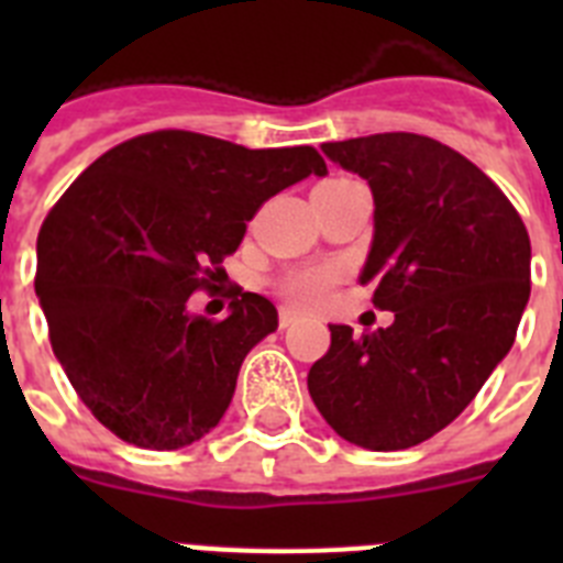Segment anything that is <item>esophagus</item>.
<instances>
[{
    "instance_id": "1",
    "label": "esophagus",
    "mask_w": 563,
    "mask_h": 563,
    "mask_svg": "<svg viewBox=\"0 0 563 563\" xmlns=\"http://www.w3.org/2000/svg\"><path fill=\"white\" fill-rule=\"evenodd\" d=\"M296 321H298V312L292 310V307H282V310H278V327H282V330L292 327Z\"/></svg>"
}]
</instances>
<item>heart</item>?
<instances>
[{
  "mask_svg": "<svg viewBox=\"0 0 563 563\" xmlns=\"http://www.w3.org/2000/svg\"><path fill=\"white\" fill-rule=\"evenodd\" d=\"M341 271L335 265H307L287 271L285 276L278 278V290L287 301L298 307H321L330 301L332 290H335Z\"/></svg>",
  "mask_w": 563,
  "mask_h": 563,
  "instance_id": "1",
  "label": "heart"
}]
</instances>
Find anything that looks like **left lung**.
Listing matches in <instances>:
<instances>
[{
    "label": "left lung",
    "mask_w": 563,
    "mask_h": 563,
    "mask_svg": "<svg viewBox=\"0 0 563 563\" xmlns=\"http://www.w3.org/2000/svg\"><path fill=\"white\" fill-rule=\"evenodd\" d=\"M375 197L361 273L386 330L332 324L307 389L335 434L369 451L420 445L465 411L510 352L530 298V236L514 202L445 143L411 132L324 143Z\"/></svg>",
    "instance_id": "obj_1"
}]
</instances>
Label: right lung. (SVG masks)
Returning <instances> with one entry per match:
<instances>
[{
    "label": "right lung",
    "instance_id": "1",
    "mask_svg": "<svg viewBox=\"0 0 563 563\" xmlns=\"http://www.w3.org/2000/svg\"><path fill=\"white\" fill-rule=\"evenodd\" d=\"M310 174H327L312 146L161 129L103 152L49 208L36 242L49 343L114 437L174 451L222 420L239 366L278 312L239 290L213 321L191 316L188 296L217 287L258 208Z\"/></svg>",
    "mask_w": 563,
    "mask_h": 563
}]
</instances>
